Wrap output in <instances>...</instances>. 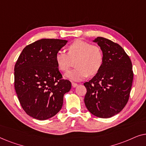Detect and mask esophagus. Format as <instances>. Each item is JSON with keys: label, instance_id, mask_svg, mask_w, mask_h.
Wrapping results in <instances>:
<instances>
[{"label": "esophagus", "instance_id": "esophagus-1", "mask_svg": "<svg viewBox=\"0 0 146 146\" xmlns=\"http://www.w3.org/2000/svg\"><path fill=\"white\" fill-rule=\"evenodd\" d=\"M72 86L73 88H76L78 86V84L76 83H74V82H72Z\"/></svg>", "mask_w": 146, "mask_h": 146}]
</instances>
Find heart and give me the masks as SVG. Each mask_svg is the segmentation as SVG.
Wrapping results in <instances>:
<instances>
[{
	"mask_svg": "<svg viewBox=\"0 0 146 146\" xmlns=\"http://www.w3.org/2000/svg\"><path fill=\"white\" fill-rule=\"evenodd\" d=\"M68 52H58L55 60L60 70L66 72L70 67L72 60L76 59L75 69L68 72L66 78L72 81H80L88 74L93 76L100 71L103 64V54L98 46L88 42L76 40L67 48Z\"/></svg>",
	"mask_w": 146,
	"mask_h": 146,
	"instance_id": "obj_1",
	"label": "heart"
}]
</instances>
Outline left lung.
Here are the masks:
<instances>
[{"label": "left lung", "instance_id": "left-lung-1", "mask_svg": "<svg viewBox=\"0 0 146 146\" xmlns=\"http://www.w3.org/2000/svg\"><path fill=\"white\" fill-rule=\"evenodd\" d=\"M100 47L103 64L100 71L85 82L84 103L91 113L108 118L122 110L128 101L133 74L131 60L118 44L103 37L93 40Z\"/></svg>", "mask_w": 146, "mask_h": 146}]
</instances>
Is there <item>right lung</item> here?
Returning <instances> with one entry per match:
<instances>
[{"label":"right lung","mask_w":146,"mask_h":146,"mask_svg":"<svg viewBox=\"0 0 146 146\" xmlns=\"http://www.w3.org/2000/svg\"><path fill=\"white\" fill-rule=\"evenodd\" d=\"M68 40L43 38L26 46L15 66V88L28 115L39 120L55 115L71 82L62 79L55 56Z\"/></svg>","instance_id":"right-lung-1"}]
</instances>
